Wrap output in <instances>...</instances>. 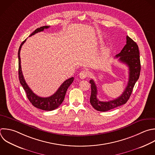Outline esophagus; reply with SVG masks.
<instances>
[{
	"instance_id": "esophagus-1",
	"label": "esophagus",
	"mask_w": 155,
	"mask_h": 155,
	"mask_svg": "<svg viewBox=\"0 0 155 155\" xmlns=\"http://www.w3.org/2000/svg\"><path fill=\"white\" fill-rule=\"evenodd\" d=\"M88 72L86 70H83L79 73V77L81 79H85L88 76Z\"/></svg>"
}]
</instances>
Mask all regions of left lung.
<instances>
[{
    "instance_id": "obj_1",
    "label": "left lung",
    "mask_w": 155,
    "mask_h": 155,
    "mask_svg": "<svg viewBox=\"0 0 155 155\" xmlns=\"http://www.w3.org/2000/svg\"><path fill=\"white\" fill-rule=\"evenodd\" d=\"M126 45L121 51L116 54L115 58H119V61L125 64L128 67V81L123 93L117 98L107 101H101L97 98V90L93 79L91 84L90 103L93 107L99 111H107L117 107L125 104L129 99L135 83L138 80L140 71V62L138 46L130 37L127 36Z\"/></svg>"
}]
</instances>
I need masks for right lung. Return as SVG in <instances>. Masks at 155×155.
Here are the masks:
<instances>
[{
    "instance_id": "right-lung-1",
    "label": "right lung",
    "mask_w": 155,
    "mask_h": 155,
    "mask_svg": "<svg viewBox=\"0 0 155 155\" xmlns=\"http://www.w3.org/2000/svg\"><path fill=\"white\" fill-rule=\"evenodd\" d=\"M50 27V26H43L40 28H37L35 31H34L30 36H31L36 33H38L39 32L42 31L44 30V29H47ZM27 39H25L24 41L22 42L21 44L19 51H18V59H19V78L20 81V83L22 85V87L24 88V90L27 93V96L28 99V100L30 101V102L32 104L33 106L35 107L45 110V111H51L53 110L58 107L60 106V105L62 103V102L64 100L65 96L67 92V90L69 86L72 84V82L74 81V78H70L68 79H67L60 86V87L58 88V90L56 91V92L51 95V96L47 97H42L40 96H37L36 94H35L33 91L30 89V88L28 87L27 84L26 83L25 79L24 78L22 68H21V57H20V51L22 48V46L25 43Z\"/></svg>"
}]
</instances>
